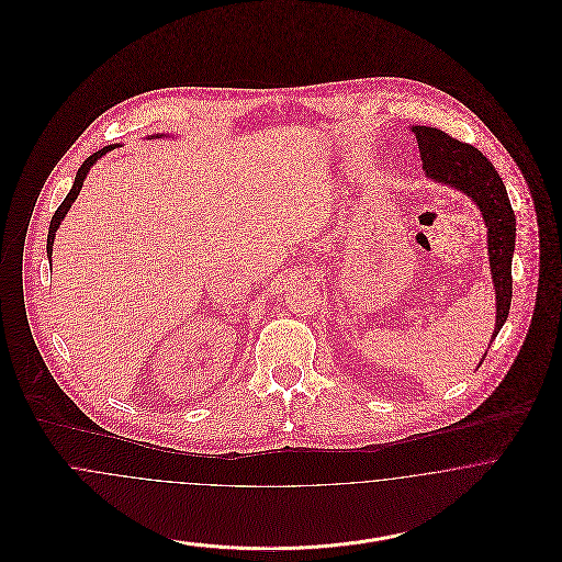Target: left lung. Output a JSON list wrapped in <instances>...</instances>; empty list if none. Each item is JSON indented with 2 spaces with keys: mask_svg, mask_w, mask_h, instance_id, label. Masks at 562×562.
Here are the masks:
<instances>
[{
  "mask_svg": "<svg viewBox=\"0 0 562 562\" xmlns=\"http://www.w3.org/2000/svg\"><path fill=\"white\" fill-rule=\"evenodd\" d=\"M411 134L417 140L426 179L463 192L481 210L486 227L488 268L495 290L493 341L508 318L513 296L510 266L515 252V212L510 207L506 186L502 183L495 166L476 147L454 140L446 132L426 125H413Z\"/></svg>",
  "mask_w": 562,
  "mask_h": 562,
  "instance_id": "left-lung-1",
  "label": "left lung"
}]
</instances>
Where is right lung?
<instances>
[{"label":"right lung","instance_id":"add662e5","mask_svg":"<svg viewBox=\"0 0 562 562\" xmlns=\"http://www.w3.org/2000/svg\"><path fill=\"white\" fill-rule=\"evenodd\" d=\"M166 134H154L151 136V140H156V138H164ZM166 138H170V136H166ZM119 145H108V147H103L101 151H97V154H92L90 158H86L83 164L80 166V170H78V175H76V181H74V186H71V190H69V194H67V199L60 203V207L56 210V214H54V218H52V225H49V236H47V257L52 259V250H54V240H56V232L60 229V223L65 221V216L69 214V210H71V205H74V201L78 199V194H80L81 186H83V181H86V175L90 172V168L97 164V160H101L105 154H110L112 149H116Z\"/></svg>","mask_w":562,"mask_h":562}]
</instances>
